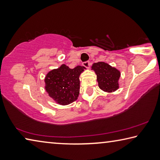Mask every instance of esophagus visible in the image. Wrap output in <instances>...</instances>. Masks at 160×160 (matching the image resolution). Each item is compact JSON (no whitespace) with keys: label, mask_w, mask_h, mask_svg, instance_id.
<instances>
[{"label":"esophagus","mask_w":160,"mask_h":160,"mask_svg":"<svg viewBox=\"0 0 160 160\" xmlns=\"http://www.w3.org/2000/svg\"><path fill=\"white\" fill-rule=\"evenodd\" d=\"M82 65L85 67L88 68H90V63L89 61H86V62H84V63H82Z\"/></svg>","instance_id":"34e87169"}]
</instances>
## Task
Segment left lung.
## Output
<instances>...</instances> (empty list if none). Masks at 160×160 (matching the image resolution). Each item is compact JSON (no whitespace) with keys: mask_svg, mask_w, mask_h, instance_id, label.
I'll return each instance as SVG.
<instances>
[{"mask_svg":"<svg viewBox=\"0 0 160 160\" xmlns=\"http://www.w3.org/2000/svg\"><path fill=\"white\" fill-rule=\"evenodd\" d=\"M92 69L97 75V81L99 88L102 91L112 93L119 88V78L121 77L120 70L112 67L104 62L94 63Z\"/></svg>","mask_w":160,"mask_h":160,"instance_id":"left-lung-1","label":"left lung"}]
</instances>
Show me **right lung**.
<instances>
[{"label": "right lung", "instance_id": "add662e5", "mask_svg": "<svg viewBox=\"0 0 160 160\" xmlns=\"http://www.w3.org/2000/svg\"><path fill=\"white\" fill-rule=\"evenodd\" d=\"M86 68L77 66L70 68L62 64L58 68L50 70L46 75L44 88L56 104H70L78 99L80 94V75Z\"/></svg>", "mask_w": 160, "mask_h": 160}]
</instances>
